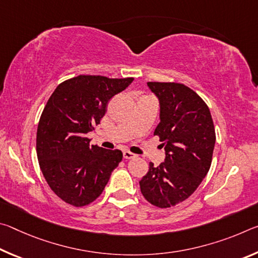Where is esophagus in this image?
Instances as JSON below:
<instances>
[{
    "label": "esophagus",
    "mask_w": 258,
    "mask_h": 258,
    "mask_svg": "<svg viewBox=\"0 0 258 258\" xmlns=\"http://www.w3.org/2000/svg\"><path fill=\"white\" fill-rule=\"evenodd\" d=\"M123 156H124L125 159H132V158H134V157H135V155L133 154V152H131V151H124L123 152Z\"/></svg>",
    "instance_id": "esophagus-1"
}]
</instances>
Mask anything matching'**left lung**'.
Returning a JSON list of instances; mask_svg holds the SVG:
<instances>
[{
    "instance_id": "left-lung-1",
    "label": "left lung",
    "mask_w": 258,
    "mask_h": 258,
    "mask_svg": "<svg viewBox=\"0 0 258 258\" xmlns=\"http://www.w3.org/2000/svg\"><path fill=\"white\" fill-rule=\"evenodd\" d=\"M160 101V123L155 135L165 146V161L140 181L147 202L159 208L173 207L194 194L211 168L215 128L209 108L199 95L181 83L148 82Z\"/></svg>"
}]
</instances>
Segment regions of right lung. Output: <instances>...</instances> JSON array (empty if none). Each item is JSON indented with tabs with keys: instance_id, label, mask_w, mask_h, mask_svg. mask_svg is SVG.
Returning a JSON list of instances; mask_svg holds the SVG:
<instances>
[{
	"instance_id": "1",
	"label": "right lung",
	"mask_w": 258,
	"mask_h": 258,
	"mask_svg": "<svg viewBox=\"0 0 258 258\" xmlns=\"http://www.w3.org/2000/svg\"><path fill=\"white\" fill-rule=\"evenodd\" d=\"M133 80L78 75L60 83L47 100L37 126V158L47 184L66 204L93 203L123 159L118 149L91 146L86 134L100 124L113 95Z\"/></svg>"
}]
</instances>
